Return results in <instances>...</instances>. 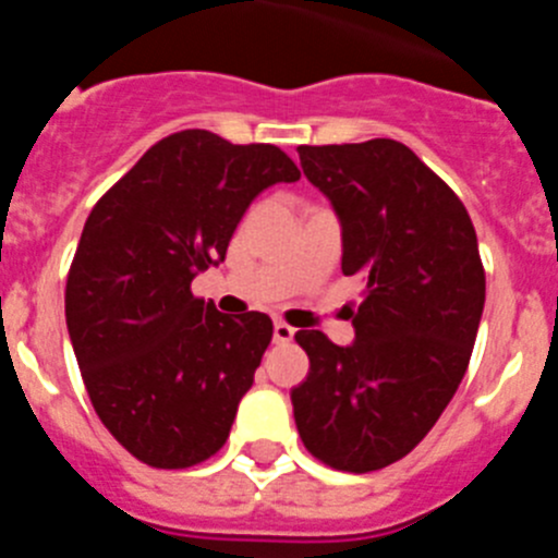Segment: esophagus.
<instances>
[{"label": "esophagus", "mask_w": 558, "mask_h": 558, "mask_svg": "<svg viewBox=\"0 0 558 558\" xmlns=\"http://www.w3.org/2000/svg\"><path fill=\"white\" fill-rule=\"evenodd\" d=\"M293 335H295V329L290 327V324H284V322L274 324V340H276V343H290V340H293Z\"/></svg>", "instance_id": "34e87169"}]
</instances>
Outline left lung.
Wrapping results in <instances>:
<instances>
[{
  "mask_svg": "<svg viewBox=\"0 0 558 558\" xmlns=\"http://www.w3.org/2000/svg\"><path fill=\"white\" fill-rule=\"evenodd\" d=\"M332 201L347 276L366 282L354 343L299 329L310 374L290 391L304 447L332 470H383L430 433L461 386L486 302L475 226L456 192L402 142L302 145Z\"/></svg>",
  "mask_w": 558,
  "mask_h": 558,
  "instance_id": "obj_1",
  "label": "left lung"
}]
</instances>
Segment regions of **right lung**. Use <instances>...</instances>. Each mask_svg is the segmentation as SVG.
Listing matches in <instances>:
<instances>
[{"mask_svg": "<svg viewBox=\"0 0 558 558\" xmlns=\"http://www.w3.org/2000/svg\"><path fill=\"white\" fill-rule=\"evenodd\" d=\"M276 145L201 128L165 136L95 204L66 276V327L97 416L156 470H186L229 438L274 338L265 313L192 295L223 263L251 201L299 181Z\"/></svg>", "mask_w": 558, "mask_h": 558, "instance_id": "right-lung-1", "label": "right lung"}]
</instances>
